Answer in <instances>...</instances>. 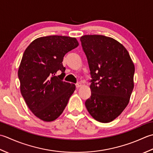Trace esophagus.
Returning <instances> with one entry per match:
<instances>
[{
    "instance_id": "esophagus-1",
    "label": "esophagus",
    "mask_w": 153,
    "mask_h": 153,
    "mask_svg": "<svg viewBox=\"0 0 153 153\" xmlns=\"http://www.w3.org/2000/svg\"><path fill=\"white\" fill-rule=\"evenodd\" d=\"M75 85H76V88H80V87L82 86V84L80 83V82H78V83L76 84Z\"/></svg>"
}]
</instances>
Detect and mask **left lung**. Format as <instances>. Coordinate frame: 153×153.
<instances>
[{
  "label": "left lung",
  "instance_id": "left-lung-1",
  "mask_svg": "<svg viewBox=\"0 0 153 153\" xmlns=\"http://www.w3.org/2000/svg\"><path fill=\"white\" fill-rule=\"evenodd\" d=\"M80 42L92 78L86 108L96 121L109 123L129 104L135 66L125 47L111 37L85 35Z\"/></svg>",
  "mask_w": 153,
  "mask_h": 153
}]
</instances>
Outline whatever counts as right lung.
<instances>
[{
	"instance_id": "right-lung-1",
	"label": "right lung",
	"mask_w": 153,
	"mask_h": 153,
	"mask_svg": "<svg viewBox=\"0 0 153 153\" xmlns=\"http://www.w3.org/2000/svg\"><path fill=\"white\" fill-rule=\"evenodd\" d=\"M75 37L49 36L37 38L25 50L18 68L20 92L31 111L44 121L63 113L75 85L63 81L65 55L76 48ZM58 70L62 73L57 77Z\"/></svg>"
}]
</instances>
